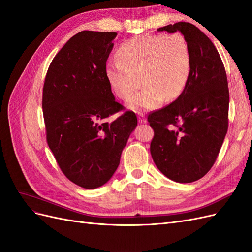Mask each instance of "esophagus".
<instances>
[{
    "mask_svg": "<svg viewBox=\"0 0 252 252\" xmlns=\"http://www.w3.org/2000/svg\"><path fill=\"white\" fill-rule=\"evenodd\" d=\"M138 119H139L140 123H143V124L146 123V122H147V119H146V117H145V114L143 112L138 113Z\"/></svg>",
    "mask_w": 252,
    "mask_h": 252,
    "instance_id": "obj_1",
    "label": "esophagus"
}]
</instances>
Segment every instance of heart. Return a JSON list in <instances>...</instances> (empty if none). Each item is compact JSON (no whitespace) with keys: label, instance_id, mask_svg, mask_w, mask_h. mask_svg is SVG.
<instances>
[{"label":"heart","instance_id":"b5f03b06","mask_svg":"<svg viewBox=\"0 0 252 252\" xmlns=\"http://www.w3.org/2000/svg\"><path fill=\"white\" fill-rule=\"evenodd\" d=\"M118 60L105 65V75L112 93L121 100H129L140 87L128 107L151 110L164 98L173 100L187 86L191 72V51L181 33H145L123 43L117 50Z\"/></svg>","mask_w":252,"mask_h":252}]
</instances>
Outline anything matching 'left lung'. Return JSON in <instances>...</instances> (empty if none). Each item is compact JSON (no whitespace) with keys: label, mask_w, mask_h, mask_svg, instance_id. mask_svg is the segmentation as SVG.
I'll return each mask as SVG.
<instances>
[{"label":"left lung","mask_w":252,"mask_h":252,"mask_svg":"<svg viewBox=\"0 0 252 252\" xmlns=\"http://www.w3.org/2000/svg\"><path fill=\"white\" fill-rule=\"evenodd\" d=\"M158 30L180 32L186 37L191 51V72L177 100L148 114L155 131L150 154L167 178L191 183L211 169L227 133V75L215 45L193 24L178 22Z\"/></svg>","instance_id":"obj_1"}]
</instances>
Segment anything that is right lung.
<instances>
[{
	"label": "right lung",
	"mask_w": 252,
	"mask_h": 252,
	"mask_svg": "<svg viewBox=\"0 0 252 252\" xmlns=\"http://www.w3.org/2000/svg\"><path fill=\"white\" fill-rule=\"evenodd\" d=\"M117 32L84 30L69 39L52 62L43 87L42 107L47 144L65 177L86 189L107 183L138 125L124 110L105 75Z\"/></svg>",
	"instance_id": "1"
}]
</instances>
